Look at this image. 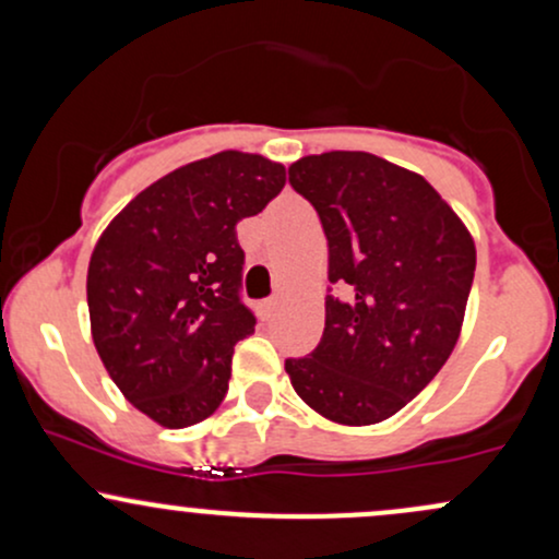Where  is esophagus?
<instances>
[{"instance_id": "34e87169", "label": "esophagus", "mask_w": 559, "mask_h": 559, "mask_svg": "<svg viewBox=\"0 0 559 559\" xmlns=\"http://www.w3.org/2000/svg\"><path fill=\"white\" fill-rule=\"evenodd\" d=\"M275 307H278V299H275V297L265 299V301H260V312H262V318H271L273 312H275Z\"/></svg>"}]
</instances>
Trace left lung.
I'll return each instance as SVG.
<instances>
[{
    "mask_svg": "<svg viewBox=\"0 0 559 559\" xmlns=\"http://www.w3.org/2000/svg\"><path fill=\"white\" fill-rule=\"evenodd\" d=\"M329 239L323 338L288 357L292 386L342 426H373L449 360L476 273V243L426 178L370 152H323L288 168Z\"/></svg>",
    "mask_w": 559,
    "mask_h": 559,
    "instance_id": "obj_1",
    "label": "left lung"
}]
</instances>
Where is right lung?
Listing matches in <instances>:
<instances>
[{"mask_svg":"<svg viewBox=\"0 0 559 559\" xmlns=\"http://www.w3.org/2000/svg\"><path fill=\"white\" fill-rule=\"evenodd\" d=\"M286 183L281 163L217 152L168 173L112 217L86 275L94 346L115 386L165 428L210 418L234 346L254 333L241 301L236 223Z\"/></svg>","mask_w":559,"mask_h":559,"instance_id":"obj_1","label":"right lung"}]
</instances>
